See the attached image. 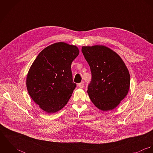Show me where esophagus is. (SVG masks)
I'll list each match as a JSON object with an SVG mask.
<instances>
[{
    "label": "esophagus",
    "instance_id": "obj_1",
    "mask_svg": "<svg viewBox=\"0 0 153 153\" xmlns=\"http://www.w3.org/2000/svg\"><path fill=\"white\" fill-rule=\"evenodd\" d=\"M78 87L79 88H82L84 87V82H81V83H79V84H78Z\"/></svg>",
    "mask_w": 153,
    "mask_h": 153
}]
</instances>
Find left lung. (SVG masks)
Here are the masks:
<instances>
[{"label": "left lung", "mask_w": 153, "mask_h": 153, "mask_svg": "<svg viewBox=\"0 0 153 153\" xmlns=\"http://www.w3.org/2000/svg\"><path fill=\"white\" fill-rule=\"evenodd\" d=\"M82 52L92 75L88 87L89 98L101 111L114 109L130 89V76L127 66L115 52L104 45L82 46Z\"/></svg>", "instance_id": "1"}]
</instances>
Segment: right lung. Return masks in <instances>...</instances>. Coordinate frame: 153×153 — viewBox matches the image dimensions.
<instances>
[{
  "label": "right lung",
  "instance_id": "right-lung-1",
  "mask_svg": "<svg viewBox=\"0 0 153 153\" xmlns=\"http://www.w3.org/2000/svg\"><path fill=\"white\" fill-rule=\"evenodd\" d=\"M77 46L60 42L44 49L29 68L26 87L29 95L48 113L65 107L76 87L71 64L79 55Z\"/></svg>",
  "mask_w": 153,
  "mask_h": 153
}]
</instances>
